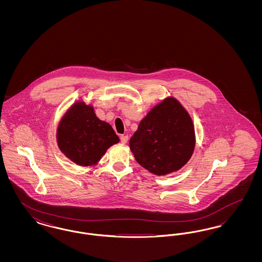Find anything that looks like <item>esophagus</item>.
<instances>
[{"label":"esophagus","mask_w":262,"mask_h":262,"mask_svg":"<svg viewBox=\"0 0 262 262\" xmlns=\"http://www.w3.org/2000/svg\"><path fill=\"white\" fill-rule=\"evenodd\" d=\"M120 140H121L122 143H126L127 140H128V137L126 135H123V136L120 137Z\"/></svg>","instance_id":"34e87169"}]
</instances>
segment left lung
I'll list each match as a JSON object with an SVG mask.
<instances>
[{
	"instance_id": "8db88e82",
	"label": "left lung",
	"mask_w": 262,
	"mask_h": 262,
	"mask_svg": "<svg viewBox=\"0 0 262 262\" xmlns=\"http://www.w3.org/2000/svg\"><path fill=\"white\" fill-rule=\"evenodd\" d=\"M194 142L189 115L174 98H167L140 122L129 139V148L139 165L162 176L181 169L189 160Z\"/></svg>"
}]
</instances>
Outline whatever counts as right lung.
I'll use <instances>...</instances> for the list:
<instances>
[{"mask_svg":"<svg viewBox=\"0 0 262 262\" xmlns=\"http://www.w3.org/2000/svg\"><path fill=\"white\" fill-rule=\"evenodd\" d=\"M57 138L62 153L80 166L95 164L119 142L112 126L100 121L93 108L83 102L75 103L63 116Z\"/></svg>","mask_w":262,"mask_h":262,"instance_id":"add662e5","label":"right lung"}]
</instances>
